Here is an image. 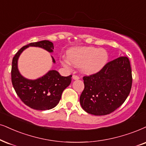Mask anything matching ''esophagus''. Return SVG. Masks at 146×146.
Wrapping results in <instances>:
<instances>
[{
	"mask_svg": "<svg viewBox=\"0 0 146 146\" xmlns=\"http://www.w3.org/2000/svg\"><path fill=\"white\" fill-rule=\"evenodd\" d=\"M73 79H75V80H77V79H79V77L78 76V75H73Z\"/></svg>",
	"mask_w": 146,
	"mask_h": 146,
	"instance_id": "34e87169",
	"label": "esophagus"
}]
</instances>
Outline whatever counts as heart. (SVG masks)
<instances>
[{
	"instance_id": "heart-1",
	"label": "heart",
	"mask_w": 146,
	"mask_h": 146,
	"mask_svg": "<svg viewBox=\"0 0 146 146\" xmlns=\"http://www.w3.org/2000/svg\"><path fill=\"white\" fill-rule=\"evenodd\" d=\"M108 57L106 50L94 47L75 48L68 52L70 62L76 67L82 66V71L87 74H93L100 71L106 65ZM62 63L67 68H69L71 65L66 59L62 60Z\"/></svg>"
}]
</instances>
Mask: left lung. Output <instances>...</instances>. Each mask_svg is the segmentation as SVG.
Returning a JSON list of instances; mask_svg holds the SVG:
<instances>
[{"instance_id": "1", "label": "left lung", "mask_w": 146, "mask_h": 146, "mask_svg": "<svg viewBox=\"0 0 146 146\" xmlns=\"http://www.w3.org/2000/svg\"><path fill=\"white\" fill-rule=\"evenodd\" d=\"M84 90L81 106L94 115H106L122 105L132 86V73L128 57L121 56L107 62L100 71L83 77Z\"/></svg>"}]
</instances>
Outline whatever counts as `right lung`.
I'll return each mask as SVG.
<instances>
[{
	"mask_svg": "<svg viewBox=\"0 0 146 146\" xmlns=\"http://www.w3.org/2000/svg\"><path fill=\"white\" fill-rule=\"evenodd\" d=\"M29 46L42 48L50 52L54 50V45L48 40L32 42L22 47L12 60L13 86L19 98L27 106L35 110H50L59 102L63 90L71 84L72 75L63 77L58 71L52 70L36 80L24 78L18 71L17 60L22 52ZM52 58L55 62L54 58Z\"/></svg>",
	"mask_w": 146,
	"mask_h": 146,
	"instance_id": "1",
	"label": "right lung"
}]
</instances>
